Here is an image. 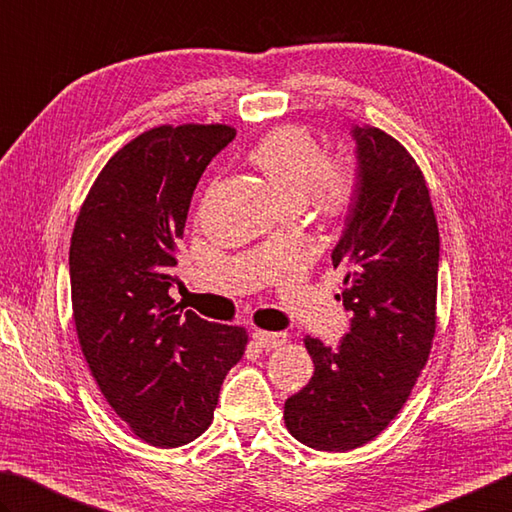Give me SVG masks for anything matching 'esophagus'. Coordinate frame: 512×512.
I'll return each instance as SVG.
<instances>
[{
  "instance_id": "obj_1",
  "label": "esophagus",
  "mask_w": 512,
  "mask_h": 512,
  "mask_svg": "<svg viewBox=\"0 0 512 512\" xmlns=\"http://www.w3.org/2000/svg\"><path fill=\"white\" fill-rule=\"evenodd\" d=\"M254 343L258 347H265V350H274V347H281L287 343V334L285 332H265V330H256L254 332Z\"/></svg>"
}]
</instances>
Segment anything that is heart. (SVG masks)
Here are the masks:
<instances>
[{
	"label": "heart",
	"instance_id": "obj_1",
	"mask_svg": "<svg viewBox=\"0 0 512 512\" xmlns=\"http://www.w3.org/2000/svg\"><path fill=\"white\" fill-rule=\"evenodd\" d=\"M247 158L287 207H301L310 198L316 214L343 220L359 200L361 180L352 162L327 160L323 144L298 124H283L265 133Z\"/></svg>",
	"mask_w": 512,
	"mask_h": 512
}]
</instances>
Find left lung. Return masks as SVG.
<instances>
[{"mask_svg": "<svg viewBox=\"0 0 512 512\" xmlns=\"http://www.w3.org/2000/svg\"><path fill=\"white\" fill-rule=\"evenodd\" d=\"M352 133L361 191L332 252L352 327L336 347L307 336L314 376L283 412L289 435L323 452L361 448L390 426L437 332L439 227L426 178L385 131Z\"/></svg>", "mask_w": 512, "mask_h": 512, "instance_id": "obj_1", "label": "left lung"}]
</instances>
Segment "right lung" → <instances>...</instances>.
<instances>
[{"label":"right lung","instance_id":"obj_1","mask_svg":"<svg viewBox=\"0 0 512 512\" xmlns=\"http://www.w3.org/2000/svg\"><path fill=\"white\" fill-rule=\"evenodd\" d=\"M229 124H160L115 151L71 236L77 341L113 412L144 443L178 448L214 421L247 330L173 305L169 287L191 196Z\"/></svg>","mask_w":512,"mask_h":512}]
</instances>
